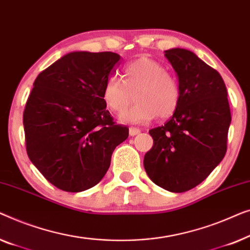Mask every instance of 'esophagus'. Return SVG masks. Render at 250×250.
<instances>
[{
    "instance_id": "esophagus-1",
    "label": "esophagus",
    "mask_w": 250,
    "mask_h": 250,
    "mask_svg": "<svg viewBox=\"0 0 250 250\" xmlns=\"http://www.w3.org/2000/svg\"><path fill=\"white\" fill-rule=\"evenodd\" d=\"M129 133H130V136H137L138 133H140V129L136 128V126H130Z\"/></svg>"
}]
</instances>
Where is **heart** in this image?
Segmentation results:
<instances>
[{"instance_id": "obj_1", "label": "heart", "mask_w": 250, "mask_h": 250, "mask_svg": "<svg viewBox=\"0 0 250 250\" xmlns=\"http://www.w3.org/2000/svg\"><path fill=\"white\" fill-rule=\"evenodd\" d=\"M124 82L111 77L102 90L104 103L111 111L120 113L132 101L136 104L120 115L125 124H145L159 117L167 119L177 111L181 101L178 79L155 60L139 58L130 62L122 71Z\"/></svg>"}]
</instances>
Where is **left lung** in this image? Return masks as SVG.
Listing matches in <instances>:
<instances>
[{
	"mask_svg": "<svg viewBox=\"0 0 250 250\" xmlns=\"http://www.w3.org/2000/svg\"><path fill=\"white\" fill-rule=\"evenodd\" d=\"M165 56L177 72L181 101L167 124L149 130L154 144L144 167L159 187L184 192L223 160L231 112L226 83L215 69L185 48H171Z\"/></svg>",
	"mask_w": 250,
	"mask_h": 250,
	"instance_id": "8db88e82",
	"label": "left lung"
}]
</instances>
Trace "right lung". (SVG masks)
<instances>
[{
    "mask_svg": "<svg viewBox=\"0 0 250 250\" xmlns=\"http://www.w3.org/2000/svg\"><path fill=\"white\" fill-rule=\"evenodd\" d=\"M120 55L71 52L37 76L23 112L29 160L61 190L79 192L106 173L129 129L115 125L102 90Z\"/></svg>",
    "mask_w": 250,
    "mask_h": 250,
    "instance_id": "1",
    "label": "right lung"
}]
</instances>
